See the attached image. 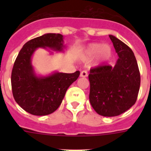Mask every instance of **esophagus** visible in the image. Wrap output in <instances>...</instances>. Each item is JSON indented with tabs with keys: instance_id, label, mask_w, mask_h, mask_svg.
Here are the masks:
<instances>
[{
	"instance_id": "obj_1",
	"label": "esophagus",
	"mask_w": 151,
	"mask_h": 151,
	"mask_svg": "<svg viewBox=\"0 0 151 151\" xmlns=\"http://www.w3.org/2000/svg\"><path fill=\"white\" fill-rule=\"evenodd\" d=\"M88 76V73L87 71H82L80 73V77H82V78H85V77Z\"/></svg>"
}]
</instances>
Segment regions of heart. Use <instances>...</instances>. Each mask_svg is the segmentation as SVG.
I'll return each instance as SVG.
<instances>
[{"label":"heart","instance_id":"b5f03b06","mask_svg":"<svg viewBox=\"0 0 151 151\" xmlns=\"http://www.w3.org/2000/svg\"><path fill=\"white\" fill-rule=\"evenodd\" d=\"M113 49L111 45L108 44L91 43L85 47L80 54V60L82 62H89L94 59V65L99 66L107 62L111 58Z\"/></svg>","mask_w":151,"mask_h":151}]
</instances>
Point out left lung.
Instances as JSON below:
<instances>
[{
  "label": "left lung",
  "instance_id": "1",
  "mask_svg": "<svg viewBox=\"0 0 151 151\" xmlns=\"http://www.w3.org/2000/svg\"><path fill=\"white\" fill-rule=\"evenodd\" d=\"M118 54L115 65L101 66L90 70L89 101L103 116H116L135 104L141 83L134 53L122 41L110 35Z\"/></svg>",
  "mask_w": 151,
  "mask_h": 151
}]
</instances>
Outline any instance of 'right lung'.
Wrapping results in <instances>:
<instances>
[{
    "label": "right lung",
    "instance_id": "1",
    "mask_svg": "<svg viewBox=\"0 0 151 151\" xmlns=\"http://www.w3.org/2000/svg\"><path fill=\"white\" fill-rule=\"evenodd\" d=\"M64 52L63 36L47 33L30 40L23 45L16 59L11 74L13 95L24 110L35 116L54 113L62 103L68 88L78 78L79 71L74 73L53 72L46 76L36 73L32 58L36 50L44 48Z\"/></svg>",
    "mask_w": 151,
    "mask_h": 151
}]
</instances>
